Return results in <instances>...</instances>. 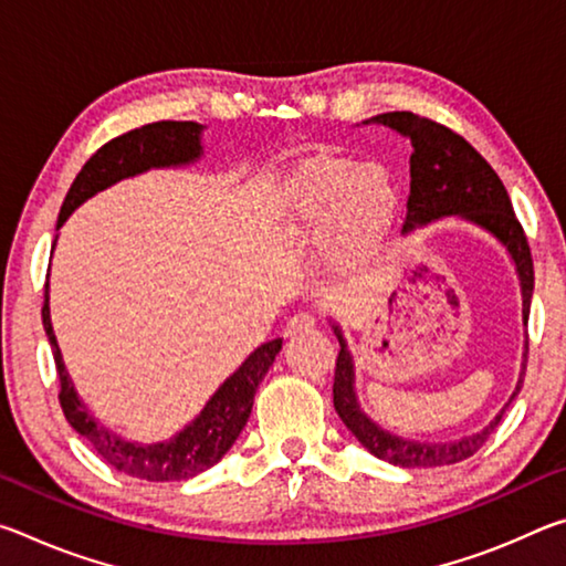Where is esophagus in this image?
<instances>
[{
    "mask_svg": "<svg viewBox=\"0 0 566 566\" xmlns=\"http://www.w3.org/2000/svg\"><path fill=\"white\" fill-rule=\"evenodd\" d=\"M314 327H317V319H314L312 314H294V317L286 319L284 334H286V337H294V334L312 332Z\"/></svg>",
    "mask_w": 566,
    "mask_h": 566,
    "instance_id": "obj_1",
    "label": "esophagus"
}]
</instances>
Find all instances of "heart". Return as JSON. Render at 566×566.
<instances>
[{
	"mask_svg": "<svg viewBox=\"0 0 566 566\" xmlns=\"http://www.w3.org/2000/svg\"><path fill=\"white\" fill-rule=\"evenodd\" d=\"M399 191L389 171L352 159L317 157L304 161L280 191V217L292 232L329 227L344 254L375 247L397 214Z\"/></svg>",
	"mask_w": 566,
	"mask_h": 566,
	"instance_id": "b5f03b06",
	"label": "heart"
}]
</instances>
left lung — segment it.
I'll list each match as a JSON object with an SVG mask.
<instances>
[{"label":"left lung","mask_w":566,"mask_h":566,"mask_svg":"<svg viewBox=\"0 0 566 566\" xmlns=\"http://www.w3.org/2000/svg\"><path fill=\"white\" fill-rule=\"evenodd\" d=\"M385 124V127L399 132L401 137L411 142L409 157V199H407V224L405 234L415 232L417 227H424L429 222H437L442 217H459L464 222H472L484 232H490L496 242L506 247L512 262L520 274L522 286V319L524 327L530 322V304L534 292V264L532 252L526 244V234L516 219L510 195L496 177V171L490 167L479 151L469 145L464 137H459L444 124H437L427 117L411 112H387L377 114V117L367 119L364 124ZM334 334L339 339V357L337 369H334V409H337L339 419L347 424L349 432L359 439L364 449L371 454L385 459L389 464L397 467H444L457 464L472 457L479 447H482L490 434L502 421L504 409L512 405V399L520 395L524 369L516 381V389L512 397L502 407L490 424L482 432L469 434L454 442H417V439H405L397 434H389L387 429L375 424L367 415H364L357 391H354V359L347 347V339L339 329V324H332ZM526 352H530V342L524 349V364Z\"/></svg>","instance_id":"8db88e82"}]
</instances>
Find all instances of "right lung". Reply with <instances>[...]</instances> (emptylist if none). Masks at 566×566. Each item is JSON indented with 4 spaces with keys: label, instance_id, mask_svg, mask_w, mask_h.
<instances>
[{
    "label": "right lung",
    "instance_id": "add662e5",
    "mask_svg": "<svg viewBox=\"0 0 566 566\" xmlns=\"http://www.w3.org/2000/svg\"><path fill=\"white\" fill-rule=\"evenodd\" d=\"M202 124L197 122H151L107 142L102 149L94 151L72 181L60 209V219H56V229L82 202H87L97 191L117 185L122 179L137 177L149 169L185 167L197 161L202 157ZM42 324L54 354L56 377H60V405L66 421L74 432L87 439L94 452L109 467L129 476L147 479V482H181V479L197 476L205 469L214 467L244 429L249 415H252L254 391L282 349V339H272L256 347L242 361V367L224 379V385L214 391L205 409L181 432L165 439V442L142 444L129 442V439L99 424L76 395L52 329L50 282L44 284Z\"/></svg>",
    "mask_w": 566,
    "mask_h": 566
}]
</instances>
